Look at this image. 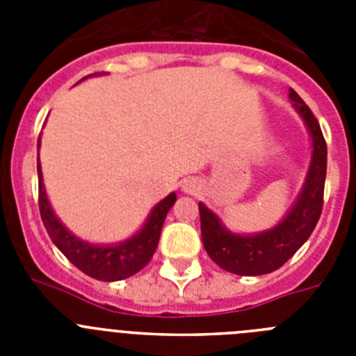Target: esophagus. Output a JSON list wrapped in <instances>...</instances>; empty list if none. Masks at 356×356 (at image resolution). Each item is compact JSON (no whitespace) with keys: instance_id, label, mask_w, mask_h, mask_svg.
I'll list each match as a JSON object with an SVG mask.
<instances>
[{"instance_id":"esophagus-1","label":"esophagus","mask_w":356,"mask_h":356,"mask_svg":"<svg viewBox=\"0 0 356 356\" xmlns=\"http://www.w3.org/2000/svg\"><path fill=\"white\" fill-rule=\"evenodd\" d=\"M185 193H193V191H194V187H193V184H187V185H185Z\"/></svg>"}]
</instances>
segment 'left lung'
Masks as SVG:
<instances>
[{
    "instance_id": "left-lung-1",
    "label": "left lung",
    "mask_w": 356,
    "mask_h": 356,
    "mask_svg": "<svg viewBox=\"0 0 356 356\" xmlns=\"http://www.w3.org/2000/svg\"><path fill=\"white\" fill-rule=\"evenodd\" d=\"M296 110L307 122L312 135V163L301 196L284 221L276 228L259 235H235L219 222L216 216L200 203L201 238L210 259L228 273L241 276H259L284 266L300 250L316 228L323 212L326 180V140L312 110L291 89Z\"/></svg>"
}]
</instances>
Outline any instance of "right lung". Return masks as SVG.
<instances>
[{
	"instance_id": "1",
	"label": "right lung",
	"mask_w": 356,
	"mask_h": 356,
	"mask_svg": "<svg viewBox=\"0 0 356 356\" xmlns=\"http://www.w3.org/2000/svg\"><path fill=\"white\" fill-rule=\"evenodd\" d=\"M37 172H39V210L42 222L51 241L55 242V246L67 257L72 266H76L81 273L90 278L103 280V282L130 278L147 266L159 246L160 232H162L165 216H168L169 209L175 205V193L169 194L153 209L144 228L135 237L128 238L127 242H121L118 246H94V244H87L74 237L56 219L48 203V197H46V191H44L40 163H37Z\"/></svg>"
}]
</instances>
